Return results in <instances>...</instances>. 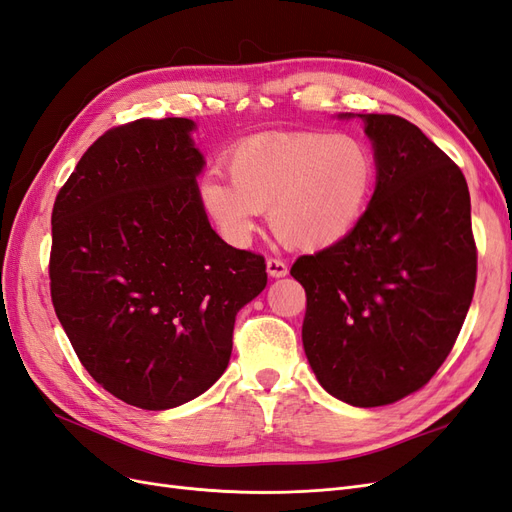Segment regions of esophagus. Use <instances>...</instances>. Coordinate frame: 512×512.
Segmentation results:
<instances>
[{
    "label": "esophagus",
    "instance_id": "1",
    "mask_svg": "<svg viewBox=\"0 0 512 512\" xmlns=\"http://www.w3.org/2000/svg\"><path fill=\"white\" fill-rule=\"evenodd\" d=\"M267 273L271 277H284V275H288V265L280 258H269L267 260Z\"/></svg>",
    "mask_w": 512,
    "mask_h": 512
}]
</instances>
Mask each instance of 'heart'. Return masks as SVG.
<instances>
[{"instance_id": "obj_1", "label": "heart", "mask_w": 512, "mask_h": 512, "mask_svg": "<svg viewBox=\"0 0 512 512\" xmlns=\"http://www.w3.org/2000/svg\"><path fill=\"white\" fill-rule=\"evenodd\" d=\"M230 179L213 168L198 185L224 237L245 243L260 211L292 250L314 252L348 237L376 188V158L363 138L331 132L260 134L228 158Z\"/></svg>"}]
</instances>
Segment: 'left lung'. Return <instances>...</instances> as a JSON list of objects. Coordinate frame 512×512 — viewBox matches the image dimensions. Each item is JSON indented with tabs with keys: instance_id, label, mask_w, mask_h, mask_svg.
<instances>
[{
	"instance_id": "1",
	"label": "left lung",
	"mask_w": 512,
	"mask_h": 512,
	"mask_svg": "<svg viewBox=\"0 0 512 512\" xmlns=\"http://www.w3.org/2000/svg\"><path fill=\"white\" fill-rule=\"evenodd\" d=\"M378 183L348 237L294 260L303 348L318 382L350 406L404 399L451 354L476 286L461 168L414 123L361 115Z\"/></svg>"
}]
</instances>
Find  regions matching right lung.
Listing matches in <instances>:
<instances>
[{"mask_svg":"<svg viewBox=\"0 0 512 512\" xmlns=\"http://www.w3.org/2000/svg\"><path fill=\"white\" fill-rule=\"evenodd\" d=\"M183 117L104 132L53 205L51 301L104 391L143 410L185 404L218 380L239 309L267 286L265 256L211 228L205 160Z\"/></svg>","mask_w":512,"mask_h":512,"instance_id":"add662e5","label":"right lung"}]
</instances>
